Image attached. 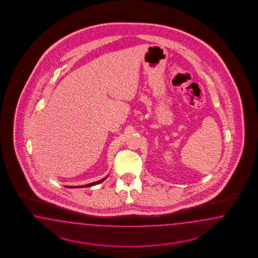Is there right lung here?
Masks as SVG:
<instances>
[{
    "label": "right lung",
    "mask_w": 258,
    "mask_h": 258,
    "mask_svg": "<svg viewBox=\"0 0 258 258\" xmlns=\"http://www.w3.org/2000/svg\"><path fill=\"white\" fill-rule=\"evenodd\" d=\"M107 178V177H106ZM106 178H104V179H102L100 180H97V181H94V182H92V183H89V184H85V185H79V186H65V187H70V188H79V187H90V186H93V185H95V184H98V183H100L102 182L103 180H106Z\"/></svg>",
    "instance_id": "1"
}]
</instances>
